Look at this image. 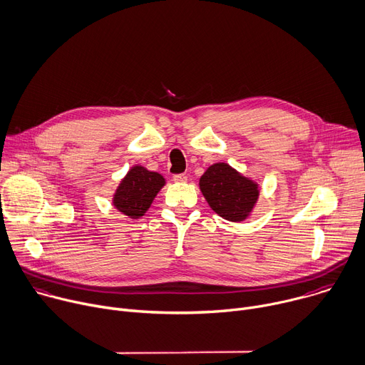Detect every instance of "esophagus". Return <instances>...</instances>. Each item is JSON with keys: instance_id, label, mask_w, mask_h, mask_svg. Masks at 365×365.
<instances>
[{"instance_id": "obj_1", "label": "esophagus", "mask_w": 365, "mask_h": 365, "mask_svg": "<svg viewBox=\"0 0 365 365\" xmlns=\"http://www.w3.org/2000/svg\"><path fill=\"white\" fill-rule=\"evenodd\" d=\"M173 180H174L175 182H185V181H187V175H185V174H175V175L173 177Z\"/></svg>"}]
</instances>
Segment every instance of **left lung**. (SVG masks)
<instances>
[{
  "label": "left lung",
  "mask_w": 365,
  "mask_h": 365,
  "mask_svg": "<svg viewBox=\"0 0 365 365\" xmlns=\"http://www.w3.org/2000/svg\"><path fill=\"white\" fill-rule=\"evenodd\" d=\"M200 190L210 207L230 222L245 220L259 197L257 184L225 163L214 164L204 173Z\"/></svg>",
  "instance_id": "1"
}]
</instances>
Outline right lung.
Instances as JSON below:
<instances>
[{
  "label": "right lung",
  "mask_w": 365,
  "mask_h": 365,
  "mask_svg": "<svg viewBox=\"0 0 365 365\" xmlns=\"http://www.w3.org/2000/svg\"><path fill=\"white\" fill-rule=\"evenodd\" d=\"M164 184L165 180L163 175L136 165L119 184L113 195V204L128 217L139 218L151 207Z\"/></svg>",
  "instance_id": "right-lung-1"
}]
</instances>
